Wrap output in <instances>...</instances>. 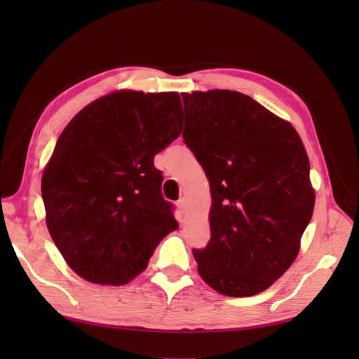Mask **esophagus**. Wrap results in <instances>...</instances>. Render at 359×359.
Wrapping results in <instances>:
<instances>
[{"instance_id": "obj_1", "label": "esophagus", "mask_w": 359, "mask_h": 359, "mask_svg": "<svg viewBox=\"0 0 359 359\" xmlns=\"http://www.w3.org/2000/svg\"><path fill=\"white\" fill-rule=\"evenodd\" d=\"M177 206H178L181 212H186V211H187V201L184 199V198H181V199L177 202Z\"/></svg>"}]
</instances>
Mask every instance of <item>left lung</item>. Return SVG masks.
Returning <instances> with one entry per match:
<instances>
[{"label": "left lung", "instance_id": "1", "mask_svg": "<svg viewBox=\"0 0 359 359\" xmlns=\"http://www.w3.org/2000/svg\"><path fill=\"white\" fill-rule=\"evenodd\" d=\"M184 142L210 181L211 238L193 248L206 285L252 297L283 276L314 208L310 161L290 123L243 93H182Z\"/></svg>", "mask_w": 359, "mask_h": 359}]
</instances>
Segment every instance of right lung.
<instances>
[{"label":"right lung","instance_id":"1","mask_svg":"<svg viewBox=\"0 0 359 359\" xmlns=\"http://www.w3.org/2000/svg\"><path fill=\"white\" fill-rule=\"evenodd\" d=\"M178 93L115 91L62 130L41 177L46 226L67 265L97 285H124L177 231L154 156L181 135Z\"/></svg>","mask_w":359,"mask_h":359}]
</instances>
